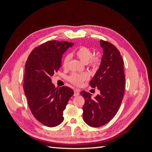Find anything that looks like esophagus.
I'll return each mask as SVG.
<instances>
[{"label":"esophagus","instance_id":"1","mask_svg":"<svg viewBox=\"0 0 152 152\" xmlns=\"http://www.w3.org/2000/svg\"><path fill=\"white\" fill-rule=\"evenodd\" d=\"M79 94H80L79 90H78V89H75V90H74V94H73V95H74V96H79Z\"/></svg>","mask_w":152,"mask_h":152}]
</instances>
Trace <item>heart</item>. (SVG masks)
Wrapping results in <instances>:
<instances>
[{
    "mask_svg": "<svg viewBox=\"0 0 152 152\" xmlns=\"http://www.w3.org/2000/svg\"><path fill=\"white\" fill-rule=\"evenodd\" d=\"M75 54L84 63H87L89 61V65L93 68L98 67L101 61L99 56L93 57V54L92 50L86 46H80L78 48L75 50ZM69 60H70V56L68 55L64 57L62 62L63 68H66L68 66ZM87 78H88V77H87L86 74H84V73H81V74H79V73H73V74L69 77V80L73 84L79 86L82 84V82L86 80Z\"/></svg>",
    "mask_w": 152,
    "mask_h": 152,
    "instance_id": "b5f03b06",
    "label": "heart"
}]
</instances>
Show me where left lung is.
Here are the masks:
<instances>
[{"mask_svg": "<svg viewBox=\"0 0 152 152\" xmlns=\"http://www.w3.org/2000/svg\"><path fill=\"white\" fill-rule=\"evenodd\" d=\"M103 54L99 68L90 82L93 88L97 87L100 93L91 98L85 91L80 94L85 99L83 118L91 127L105 125L115 115L125 91L124 61L119 50L107 41L100 40Z\"/></svg>", "mask_w": 152, "mask_h": 152, "instance_id": "obj_1", "label": "left lung"}]
</instances>
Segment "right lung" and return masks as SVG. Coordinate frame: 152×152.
<instances>
[{"label":"right lung","mask_w":152,"mask_h":152,"mask_svg":"<svg viewBox=\"0 0 152 152\" xmlns=\"http://www.w3.org/2000/svg\"><path fill=\"white\" fill-rule=\"evenodd\" d=\"M73 44L48 41L35 48L25 63L23 89L34 117L43 125L55 127L63 121V111L73 91L67 86L56 88L51 77L61 66L63 53Z\"/></svg>","instance_id":"right-lung-1"}]
</instances>
